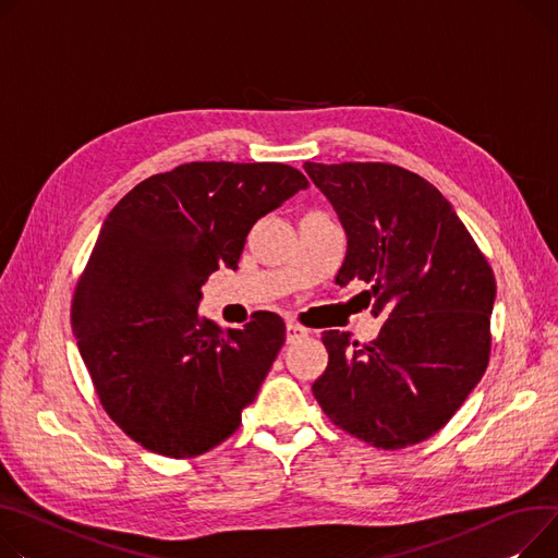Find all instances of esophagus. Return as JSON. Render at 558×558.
Listing matches in <instances>:
<instances>
[{"instance_id":"esophagus-1","label":"esophagus","mask_w":558,"mask_h":558,"mask_svg":"<svg viewBox=\"0 0 558 558\" xmlns=\"http://www.w3.org/2000/svg\"><path fill=\"white\" fill-rule=\"evenodd\" d=\"M310 337V329L299 325V323H287V343H295V341H303Z\"/></svg>"}]
</instances>
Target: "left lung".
<instances>
[{
	"instance_id": "1",
	"label": "left lung",
	"mask_w": 558,
	"mask_h": 558,
	"mask_svg": "<svg viewBox=\"0 0 558 558\" xmlns=\"http://www.w3.org/2000/svg\"><path fill=\"white\" fill-rule=\"evenodd\" d=\"M305 172L348 238L337 284L363 280L384 316L375 341L323 331L329 352L312 390L333 426L403 449L447 424L489 363L496 280L433 183L390 163H312Z\"/></svg>"
}]
</instances>
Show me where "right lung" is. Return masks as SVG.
Here are the masks:
<instances>
[{"label":"right lung","mask_w":558,"mask_h":558,"mask_svg":"<svg viewBox=\"0 0 558 558\" xmlns=\"http://www.w3.org/2000/svg\"><path fill=\"white\" fill-rule=\"evenodd\" d=\"M307 185L284 163L195 161L141 181L102 221L71 327L107 415L147 451L197 458L238 430L284 323L257 312L221 331L199 316L202 287Z\"/></svg>","instance_id":"add662e5"}]
</instances>
